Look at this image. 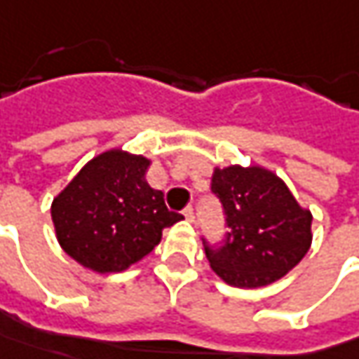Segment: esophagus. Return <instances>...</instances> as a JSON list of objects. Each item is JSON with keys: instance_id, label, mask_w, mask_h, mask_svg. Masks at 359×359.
I'll return each mask as SVG.
<instances>
[{"instance_id": "obj_1", "label": "esophagus", "mask_w": 359, "mask_h": 359, "mask_svg": "<svg viewBox=\"0 0 359 359\" xmlns=\"http://www.w3.org/2000/svg\"><path fill=\"white\" fill-rule=\"evenodd\" d=\"M182 215H184L187 221H191V223L195 221V209H193V207H187V209L182 210Z\"/></svg>"}]
</instances>
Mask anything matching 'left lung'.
Returning a JSON list of instances; mask_svg holds the SVG:
<instances>
[{"mask_svg": "<svg viewBox=\"0 0 359 359\" xmlns=\"http://www.w3.org/2000/svg\"><path fill=\"white\" fill-rule=\"evenodd\" d=\"M210 187L223 203L231 233L221 249L205 245V253L226 285H271L305 257L313 217L279 175L261 164L215 166Z\"/></svg>", "mask_w": 359, "mask_h": 359, "instance_id": "obj_1", "label": "left lung"}]
</instances>
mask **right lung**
<instances>
[{
    "instance_id": "obj_1",
    "label": "right lung",
    "mask_w": 359,
    "mask_h": 359,
    "mask_svg": "<svg viewBox=\"0 0 359 359\" xmlns=\"http://www.w3.org/2000/svg\"><path fill=\"white\" fill-rule=\"evenodd\" d=\"M150 164L124 149L104 150L54 196L55 239L76 263L100 275L126 271L182 219L149 184Z\"/></svg>"
}]
</instances>
